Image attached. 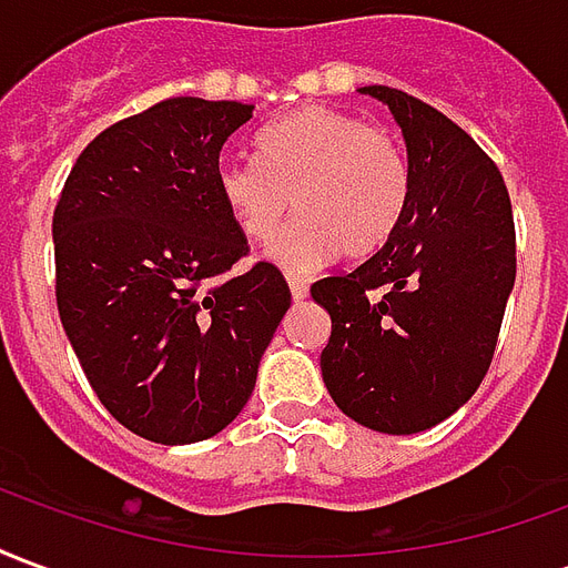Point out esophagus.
I'll return each mask as SVG.
<instances>
[{
	"mask_svg": "<svg viewBox=\"0 0 568 568\" xmlns=\"http://www.w3.org/2000/svg\"><path fill=\"white\" fill-rule=\"evenodd\" d=\"M288 288H292V297L295 301H304L310 295V283L304 276H288Z\"/></svg>",
	"mask_w": 568,
	"mask_h": 568,
	"instance_id": "1",
	"label": "esophagus"
}]
</instances>
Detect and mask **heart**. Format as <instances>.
<instances>
[{
  "mask_svg": "<svg viewBox=\"0 0 568 568\" xmlns=\"http://www.w3.org/2000/svg\"><path fill=\"white\" fill-rule=\"evenodd\" d=\"M261 161L224 158L219 197L240 234L264 243L288 210L295 222L271 243V258L310 271L332 252L362 258L381 248L410 197V163L389 130L358 115L310 105L261 136Z\"/></svg>",
  "mask_w": 568,
  "mask_h": 568,
  "instance_id": "b5f03b06",
  "label": "heart"
}]
</instances>
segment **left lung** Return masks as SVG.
<instances>
[{
  "instance_id": "8db88e82",
  "label": "left lung",
  "mask_w": 568,
  "mask_h": 568,
  "mask_svg": "<svg viewBox=\"0 0 568 568\" xmlns=\"http://www.w3.org/2000/svg\"><path fill=\"white\" fill-rule=\"evenodd\" d=\"M402 128L410 197L365 264L310 285L332 316L322 381L362 426L414 435L475 395L517 276L511 197L499 166L438 109L368 84Z\"/></svg>"
}]
</instances>
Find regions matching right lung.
Here are the masks:
<instances>
[{
	"label": "right lung",
	"instance_id": "obj_1",
	"mask_svg": "<svg viewBox=\"0 0 568 568\" xmlns=\"http://www.w3.org/2000/svg\"><path fill=\"white\" fill-rule=\"evenodd\" d=\"M255 105L173 97L105 128L54 210L57 310L84 377L154 444L222 432L292 304L219 197V154Z\"/></svg>",
	"mask_w": 568,
	"mask_h": 568
}]
</instances>
